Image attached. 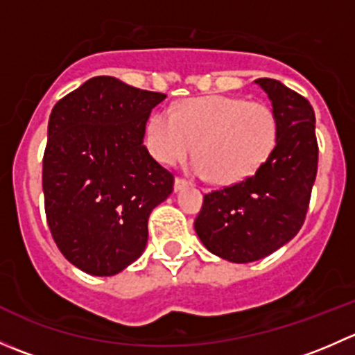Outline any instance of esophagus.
<instances>
[{
    "label": "esophagus",
    "instance_id": "34e87169",
    "mask_svg": "<svg viewBox=\"0 0 355 355\" xmlns=\"http://www.w3.org/2000/svg\"><path fill=\"white\" fill-rule=\"evenodd\" d=\"M189 185H191V182H187L185 178H182V177L175 178V191H177V192L182 191V189L189 187Z\"/></svg>",
    "mask_w": 355,
    "mask_h": 355
}]
</instances>
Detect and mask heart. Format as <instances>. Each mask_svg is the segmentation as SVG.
Listing matches in <instances>:
<instances>
[{"label":"heart","instance_id":"1","mask_svg":"<svg viewBox=\"0 0 355 355\" xmlns=\"http://www.w3.org/2000/svg\"><path fill=\"white\" fill-rule=\"evenodd\" d=\"M278 120L266 103L244 98L191 99L149 118L146 142L157 161L173 164L194 151V170L232 185L256 175L277 148Z\"/></svg>","mask_w":355,"mask_h":355}]
</instances>
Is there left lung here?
Masks as SVG:
<instances>
[{"mask_svg":"<svg viewBox=\"0 0 355 355\" xmlns=\"http://www.w3.org/2000/svg\"><path fill=\"white\" fill-rule=\"evenodd\" d=\"M256 82L277 114V148L256 175L207 192L194 221L206 249L232 263L263 259L295 237L318 173L311 103L275 78Z\"/></svg>","mask_w":355,"mask_h":355,"instance_id":"8db88e82","label":"left lung"}]
</instances>
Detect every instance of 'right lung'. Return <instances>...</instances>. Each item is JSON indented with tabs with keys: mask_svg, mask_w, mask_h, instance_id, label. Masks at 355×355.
Returning a JSON list of instances; mask_svg holds the SVG:
<instances>
[{
	"mask_svg": "<svg viewBox=\"0 0 355 355\" xmlns=\"http://www.w3.org/2000/svg\"><path fill=\"white\" fill-rule=\"evenodd\" d=\"M166 94L94 77L60 99L48 123L42 191L49 230L78 270L111 277L148 244V218L173 191L142 144Z\"/></svg>",
	"mask_w": 355,
	"mask_h": 355,
	"instance_id": "add662e5",
	"label": "right lung"
}]
</instances>
